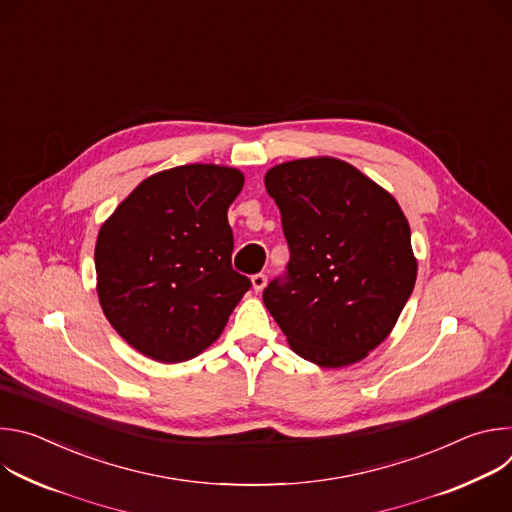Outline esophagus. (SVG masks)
<instances>
[{
	"mask_svg": "<svg viewBox=\"0 0 512 512\" xmlns=\"http://www.w3.org/2000/svg\"><path fill=\"white\" fill-rule=\"evenodd\" d=\"M251 283H253L255 294H259V291H263L265 285H267V275L265 273H257V275L251 277Z\"/></svg>",
	"mask_w": 512,
	"mask_h": 512,
	"instance_id": "1",
	"label": "esophagus"
}]
</instances>
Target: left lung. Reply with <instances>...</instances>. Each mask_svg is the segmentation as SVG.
<instances>
[{
  "label": "left lung",
  "mask_w": 512,
  "mask_h": 512,
  "mask_svg": "<svg viewBox=\"0 0 512 512\" xmlns=\"http://www.w3.org/2000/svg\"><path fill=\"white\" fill-rule=\"evenodd\" d=\"M289 263L263 302L291 350L324 369L367 358L395 328L417 277L399 202L338 158L273 166Z\"/></svg>",
  "instance_id": "8db88e82"
}]
</instances>
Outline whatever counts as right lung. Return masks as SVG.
Segmentation results:
<instances>
[{"mask_svg":"<svg viewBox=\"0 0 512 512\" xmlns=\"http://www.w3.org/2000/svg\"><path fill=\"white\" fill-rule=\"evenodd\" d=\"M237 168L186 164L145 178L101 225L97 296L117 334L143 356L184 362L223 334L251 287L231 265L229 206Z\"/></svg>","mask_w":512,"mask_h":512,"instance_id":"add662e5","label":"right lung"}]
</instances>
